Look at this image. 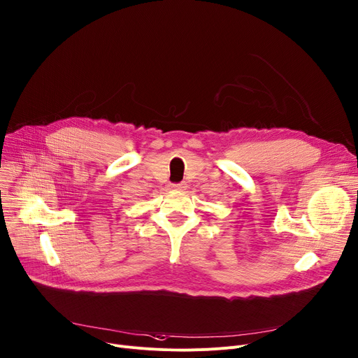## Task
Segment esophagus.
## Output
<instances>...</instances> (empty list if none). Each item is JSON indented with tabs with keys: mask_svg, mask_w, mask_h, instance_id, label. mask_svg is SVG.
<instances>
[{
	"mask_svg": "<svg viewBox=\"0 0 358 358\" xmlns=\"http://www.w3.org/2000/svg\"><path fill=\"white\" fill-rule=\"evenodd\" d=\"M174 189H184L185 188V182H178V184H173L171 185Z\"/></svg>",
	"mask_w": 358,
	"mask_h": 358,
	"instance_id": "obj_1",
	"label": "esophagus"
}]
</instances>
